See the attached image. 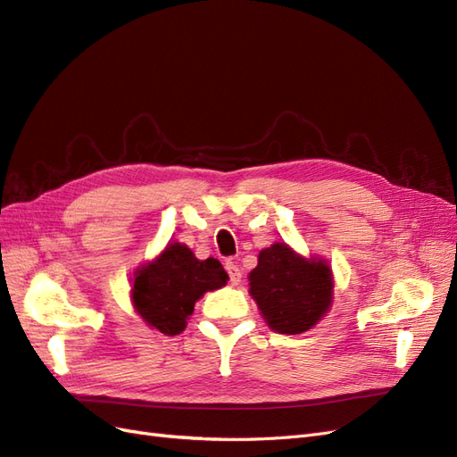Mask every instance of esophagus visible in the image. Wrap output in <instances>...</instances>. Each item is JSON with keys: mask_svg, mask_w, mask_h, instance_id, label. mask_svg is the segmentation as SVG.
Returning a JSON list of instances; mask_svg holds the SVG:
<instances>
[{"mask_svg": "<svg viewBox=\"0 0 457 457\" xmlns=\"http://www.w3.org/2000/svg\"><path fill=\"white\" fill-rule=\"evenodd\" d=\"M225 269H227V272H228V278H230L232 286H238V283L242 281V270H240V266L236 264V262H232V261H228Z\"/></svg>", "mask_w": 457, "mask_h": 457, "instance_id": "34e87169", "label": "esophagus"}]
</instances>
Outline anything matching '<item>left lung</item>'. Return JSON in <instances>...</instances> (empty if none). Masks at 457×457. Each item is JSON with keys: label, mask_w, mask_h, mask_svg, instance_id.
<instances>
[{"label": "left lung", "mask_w": 457, "mask_h": 457, "mask_svg": "<svg viewBox=\"0 0 457 457\" xmlns=\"http://www.w3.org/2000/svg\"><path fill=\"white\" fill-rule=\"evenodd\" d=\"M249 286L262 318L281 335H298L316 325L333 298L328 266L301 259L286 244L261 251Z\"/></svg>", "instance_id": "obj_1"}]
</instances>
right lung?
Segmentation results:
<instances>
[{"mask_svg":"<svg viewBox=\"0 0 457 457\" xmlns=\"http://www.w3.org/2000/svg\"><path fill=\"white\" fill-rule=\"evenodd\" d=\"M228 276L217 259L198 261L183 244H168L154 262L144 266L134 279L136 310L151 327L174 337L187 325L195 303L223 287Z\"/></svg>","mask_w":457,"mask_h":457,"instance_id":"add662e5","label":"right lung"}]
</instances>
